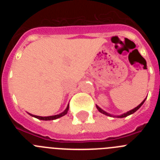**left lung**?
Masks as SVG:
<instances>
[{
    "label": "left lung",
    "mask_w": 160,
    "mask_h": 160,
    "mask_svg": "<svg viewBox=\"0 0 160 160\" xmlns=\"http://www.w3.org/2000/svg\"><path fill=\"white\" fill-rule=\"evenodd\" d=\"M145 100H146V98H145V99H144L143 101H142V102H141L140 104H139V105L138 106V107H135V108L133 109V110H131V111H128V112L125 113V114H122V115H119V116H117V117H118V118H124V117H127V116H128V115H130V114H133V113H135V111H136L137 110H138V109H139V107H140L141 106H142V104H143V102H145ZM96 107H97V109H98V111H99V112L102 113V114H106V115H108V116H111V114H108V113H107V112H105V111H102V109L100 108V107H98V106H96Z\"/></svg>",
    "instance_id": "1"
}]
</instances>
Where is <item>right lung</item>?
<instances>
[{
  "label": "right lung",
  "instance_id": "obj_1",
  "mask_svg": "<svg viewBox=\"0 0 160 160\" xmlns=\"http://www.w3.org/2000/svg\"><path fill=\"white\" fill-rule=\"evenodd\" d=\"M68 110H69V105L67 106V107H66V109L65 110L64 112L61 113V114H57V115H53V116H47V117H42V116H37V115H33V114H30L31 116L35 117V118H38V119H40V120H54V119H57V118H61V117L64 116L65 114H67Z\"/></svg>",
  "mask_w": 160,
  "mask_h": 160
}]
</instances>
